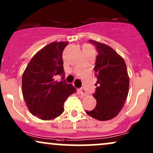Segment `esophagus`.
Wrapping results in <instances>:
<instances>
[{
	"instance_id": "1",
	"label": "esophagus",
	"mask_w": 153,
	"mask_h": 153,
	"mask_svg": "<svg viewBox=\"0 0 153 153\" xmlns=\"http://www.w3.org/2000/svg\"><path fill=\"white\" fill-rule=\"evenodd\" d=\"M78 92H79V94H81L82 96H86V95H87V92H86V91H85V90L84 88L78 89Z\"/></svg>"
}]
</instances>
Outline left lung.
Masks as SVG:
<instances>
[{
    "label": "left lung",
    "instance_id": "left-lung-1",
    "mask_svg": "<svg viewBox=\"0 0 153 153\" xmlns=\"http://www.w3.org/2000/svg\"><path fill=\"white\" fill-rule=\"evenodd\" d=\"M89 43L98 52L94 66L97 87L93 94L97 103L94 109L85 111L98 120H109L118 114L127 100L129 86L127 65L111 47L91 39Z\"/></svg>",
    "mask_w": 153,
    "mask_h": 153
}]
</instances>
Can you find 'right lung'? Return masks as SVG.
I'll list each match as a JSON object with an SVG mask.
<instances>
[{"label":"right lung","mask_w":153,"mask_h":153,"mask_svg":"<svg viewBox=\"0 0 153 153\" xmlns=\"http://www.w3.org/2000/svg\"><path fill=\"white\" fill-rule=\"evenodd\" d=\"M66 42H52L31 59L22 76V94L26 106L35 117L50 120L64 111V103L76 88L65 81L62 52ZM56 75L61 81L55 82Z\"/></svg>","instance_id":"1"}]
</instances>
